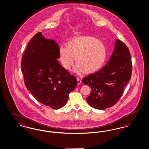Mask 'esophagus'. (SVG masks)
I'll list each match as a JSON object with an SVG mask.
<instances>
[{
    "label": "esophagus",
    "mask_w": 149,
    "mask_h": 149,
    "mask_svg": "<svg viewBox=\"0 0 149 149\" xmlns=\"http://www.w3.org/2000/svg\"><path fill=\"white\" fill-rule=\"evenodd\" d=\"M77 84L78 85H80V84H81V80L80 79H79V78H77Z\"/></svg>",
    "instance_id": "1"
}]
</instances>
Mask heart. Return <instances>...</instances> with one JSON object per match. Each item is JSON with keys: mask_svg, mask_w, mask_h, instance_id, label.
<instances>
[{"mask_svg": "<svg viewBox=\"0 0 149 149\" xmlns=\"http://www.w3.org/2000/svg\"><path fill=\"white\" fill-rule=\"evenodd\" d=\"M59 58L62 67L69 70L74 58L77 63L74 72L91 74L100 70L107 58V49L100 40L91 36H78L68 41L65 47H59Z\"/></svg>", "mask_w": 149, "mask_h": 149, "instance_id": "obj_1", "label": "heart"}]
</instances>
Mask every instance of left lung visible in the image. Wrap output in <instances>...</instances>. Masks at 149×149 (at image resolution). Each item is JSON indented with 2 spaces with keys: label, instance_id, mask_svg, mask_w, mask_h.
I'll list each match as a JSON object with an SVG mask.
<instances>
[{
  "label": "left lung",
  "instance_id": "8db88e82",
  "mask_svg": "<svg viewBox=\"0 0 149 149\" xmlns=\"http://www.w3.org/2000/svg\"><path fill=\"white\" fill-rule=\"evenodd\" d=\"M104 67L82 79L83 83L91 87L86 101L93 108L105 109L112 107L122 96L131 78L132 63L128 48L118 39Z\"/></svg>",
  "mask_w": 149,
  "mask_h": 149
}]
</instances>
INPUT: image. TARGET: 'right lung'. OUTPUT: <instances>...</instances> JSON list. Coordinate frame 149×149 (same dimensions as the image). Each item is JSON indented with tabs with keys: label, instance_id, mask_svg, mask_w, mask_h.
I'll use <instances>...</instances> for the list:
<instances>
[{
	"label": "right lung",
	"instance_id": "right-lung-1",
	"mask_svg": "<svg viewBox=\"0 0 149 149\" xmlns=\"http://www.w3.org/2000/svg\"><path fill=\"white\" fill-rule=\"evenodd\" d=\"M59 48L56 41L39 32L26 47L21 64L27 89L38 102L54 109L66 104L77 84L58 61Z\"/></svg>",
	"mask_w": 149,
	"mask_h": 149
}]
</instances>
